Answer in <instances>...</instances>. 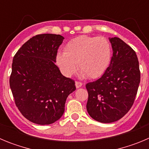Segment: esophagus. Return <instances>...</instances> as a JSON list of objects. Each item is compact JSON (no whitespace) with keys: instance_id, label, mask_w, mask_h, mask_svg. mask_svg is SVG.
<instances>
[{"instance_id":"esophagus-1","label":"esophagus","mask_w":149,"mask_h":149,"mask_svg":"<svg viewBox=\"0 0 149 149\" xmlns=\"http://www.w3.org/2000/svg\"><path fill=\"white\" fill-rule=\"evenodd\" d=\"M83 85V84L81 82H79V81H76L75 82V86H76V88H80Z\"/></svg>"}]
</instances>
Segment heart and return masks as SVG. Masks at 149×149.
I'll return each mask as SVG.
<instances>
[{"instance_id": "heart-1", "label": "heart", "mask_w": 149, "mask_h": 149, "mask_svg": "<svg viewBox=\"0 0 149 149\" xmlns=\"http://www.w3.org/2000/svg\"><path fill=\"white\" fill-rule=\"evenodd\" d=\"M111 57V45L108 39L102 36L83 35L65 45L64 52L56 55V63L65 75L73 74L77 64L83 76L95 79L107 70Z\"/></svg>"}]
</instances>
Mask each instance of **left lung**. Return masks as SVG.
<instances>
[{"label":"left lung","mask_w":149,"mask_h":149,"mask_svg":"<svg viewBox=\"0 0 149 149\" xmlns=\"http://www.w3.org/2000/svg\"><path fill=\"white\" fill-rule=\"evenodd\" d=\"M113 56L110 66L97 81L86 84V110L102 123L116 122L131 108L140 82L136 52L118 37L110 38Z\"/></svg>","instance_id":"8db88e82"}]
</instances>
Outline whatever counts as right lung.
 <instances>
[{
    "mask_svg": "<svg viewBox=\"0 0 149 149\" xmlns=\"http://www.w3.org/2000/svg\"><path fill=\"white\" fill-rule=\"evenodd\" d=\"M64 37L45 33L30 38L13 57L10 86L21 113L38 125H50L61 118L67 97L75 83L56 65L57 50Z\"/></svg>",
    "mask_w": 149,
    "mask_h": 149,
    "instance_id": "obj_1",
    "label": "right lung"
}]
</instances>
